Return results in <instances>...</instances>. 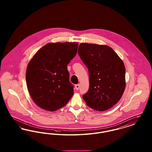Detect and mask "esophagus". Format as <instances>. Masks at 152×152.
I'll return each mask as SVG.
<instances>
[{"instance_id":"34e87169","label":"esophagus","mask_w":152,"mask_h":152,"mask_svg":"<svg viewBox=\"0 0 152 152\" xmlns=\"http://www.w3.org/2000/svg\"><path fill=\"white\" fill-rule=\"evenodd\" d=\"M80 88V85L79 84H77V85H76L75 86V88H76V89L77 91V90H79V89Z\"/></svg>"}]
</instances>
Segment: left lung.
Here are the masks:
<instances>
[{"mask_svg":"<svg viewBox=\"0 0 152 152\" xmlns=\"http://www.w3.org/2000/svg\"><path fill=\"white\" fill-rule=\"evenodd\" d=\"M78 53L89 72V88L83 99L96 110L112 108L120 100L126 87L123 60L106 45L82 43Z\"/></svg>","mask_w":152,"mask_h":152,"instance_id":"left-lung-1","label":"left lung"}]
</instances>
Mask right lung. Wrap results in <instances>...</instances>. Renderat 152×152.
I'll list each match as a JSON object with an SVG mask.
<instances>
[{
	"instance_id": "1",
	"label": "right lung",
	"mask_w": 152,
	"mask_h": 152,
	"mask_svg": "<svg viewBox=\"0 0 152 152\" xmlns=\"http://www.w3.org/2000/svg\"><path fill=\"white\" fill-rule=\"evenodd\" d=\"M77 43H50L29 61L26 73L27 87L40 108L55 111L63 108L73 94L67 65L77 53Z\"/></svg>"
}]
</instances>
